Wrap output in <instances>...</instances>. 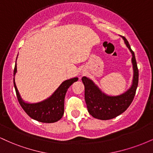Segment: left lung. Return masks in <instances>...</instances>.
Listing matches in <instances>:
<instances>
[{
    "instance_id": "obj_1",
    "label": "left lung",
    "mask_w": 153,
    "mask_h": 153,
    "mask_svg": "<svg viewBox=\"0 0 153 153\" xmlns=\"http://www.w3.org/2000/svg\"><path fill=\"white\" fill-rule=\"evenodd\" d=\"M122 38L132 55L131 62L134 71L132 84L126 92L119 96H108L100 90L91 79L85 76L82 78V83L85 86V101L88 111L94 118L101 120L115 118L125 111L134 99L139 80L137 65L134 52L131 50L127 39L124 36Z\"/></svg>"
}]
</instances>
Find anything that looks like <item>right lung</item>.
Returning <instances> with one entry per match:
<instances>
[{
  "label": "right lung",
  "mask_w": 153,
  "mask_h": 153,
  "mask_svg": "<svg viewBox=\"0 0 153 153\" xmlns=\"http://www.w3.org/2000/svg\"><path fill=\"white\" fill-rule=\"evenodd\" d=\"M16 72L17 68L16 61L13 75H16ZM78 80V78H73L65 80L50 97L47 98V99L44 100L41 102L34 103H26L21 98L16 85L14 78H13V85L16 93L17 99L21 106L31 118L40 122L53 123L59 121L62 117L64 114L65 96L67 91L73 82H76Z\"/></svg>",
  "instance_id": "1"
}]
</instances>
